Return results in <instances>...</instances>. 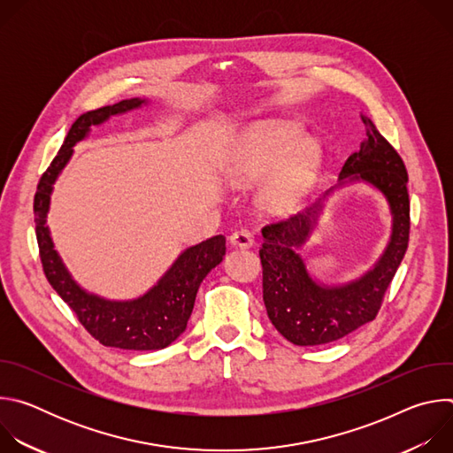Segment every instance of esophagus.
I'll list each match as a JSON object with an SVG mask.
<instances>
[{
    "label": "esophagus",
    "instance_id": "34e87169",
    "mask_svg": "<svg viewBox=\"0 0 453 453\" xmlns=\"http://www.w3.org/2000/svg\"><path fill=\"white\" fill-rule=\"evenodd\" d=\"M229 243L231 247H240V249H249L252 247L254 243V238L249 231L245 229H240V231H234L231 236H229Z\"/></svg>",
    "mask_w": 453,
    "mask_h": 453
}]
</instances>
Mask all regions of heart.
Segmentation results:
<instances>
[{
  "instance_id": "b5f03b06",
  "label": "heart",
  "mask_w": 453,
  "mask_h": 453,
  "mask_svg": "<svg viewBox=\"0 0 453 453\" xmlns=\"http://www.w3.org/2000/svg\"><path fill=\"white\" fill-rule=\"evenodd\" d=\"M319 147L294 125L264 127L236 152L227 180L243 188L274 175L257 203L269 215L294 213L317 179Z\"/></svg>"
}]
</instances>
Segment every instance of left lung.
<instances>
[{
  "label": "left lung",
  "mask_w": 453,
  "mask_h": 453,
  "mask_svg": "<svg viewBox=\"0 0 453 453\" xmlns=\"http://www.w3.org/2000/svg\"><path fill=\"white\" fill-rule=\"evenodd\" d=\"M365 140L351 154L337 186L322 199L287 220L262 229L260 260L264 267V301L274 328L296 346H320L346 337L372 320L381 306L409 245L411 203L407 168L400 154L362 116ZM364 180L376 187L390 204L392 238L371 272L344 286L317 284L305 271L298 249L307 241L321 211V201L337 187Z\"/></svg>",
  "instance_id": "left-lung-1"
}]
</instances>
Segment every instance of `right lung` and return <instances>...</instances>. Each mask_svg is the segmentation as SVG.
I'll return each mask as SVG.
<instances>
[{
	"mask_svg": "<svg viewBox=\"0 0 453 453\" xmlns=\"http://www.w3.org/2000/svg\"><path fill=\"white\" fill-rule=\"evenodd\" d=\"M145 104L147 100L142 98L121 100L79 116L58 154L42 173L34 197L35 234L48 283L100 344L134 351L163 349L186 330L203 280L222 262L226 254V238L217 234L182 250L165 276L138 299L111 301L86 292L72 278L58 252L53 249L46 215L57 177L72 159L73 147L89 134L91 127Z\"/></svg>",
	"mask_w": 453,
	"mask_h": 453,
	"instance_id": "1",
	"label": "right lung"
}]
</instances>
